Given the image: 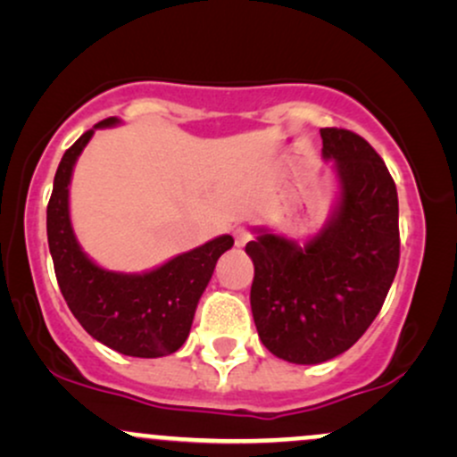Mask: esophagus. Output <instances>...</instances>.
I'll list each match as a JSON object with an SVG mask.
<instances>
[{"instance_id": "obj_1", "label": "esophagus", "mask_w": 457, "mask_h": 457, "mask_svg": "<svg viewBox=\"0 0 457 457\" xmlns=\"http://www.w3.org/2000/svg\"><path fill=\"white\" fill-rule=\"evenodd\" d=\"M249 240H251L249 229H245V228H236L234 229V243H236V246H245L246 243H249Z\"/></svg>"}]
</instances>
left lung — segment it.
<instances>
[{"instance_id": "8db88e82", "label": "left lung", "mask_w": 457, "mask_h": 457, "mask_svg": "<svg viewBox=\"0 0 457 457\" xmlns=\"http://www.w3.org/2000/svg\"><path fill=\"white\" fill-rule=\"evenodd\" d=\"M339 195L305 243L255 228L251 312L262 344L287 363L316 365L359 342L400 264L397 188L378 152L345 129H320Z\"/></svg>"}]
</instances>
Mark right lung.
I'll return each mask as SVG.
<instances>
[{
  "mask_svg": "<svg viewBox=\"0 0 457 457\" xmlns=\"http://www.w3.org/2000/svg\"><path fill=\"white\" fill-rule=\"evenodd\" d=\"M115 124L118 118L94 124L64 152L46 206V238L62 296L79 324L115 353L156 359L187 342L199 298L234 238L217 236L145 272L107 270L87 258L71 223V178L94 130Z\"/></svg>",
  "mask_w": 457,
  "mask_h": 457,
  "instance_id": "right-lung-1",
  "label": "right lung"
}]
</instances>
